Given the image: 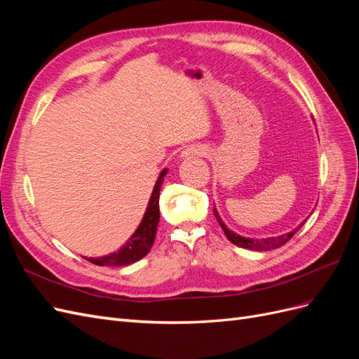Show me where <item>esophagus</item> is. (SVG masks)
Listing matches in <instances>:
<instances>
[{
  "mask_svg": "<svg viewBox=\"0 0 359 359\" xmlns=\"http://www.w3.org/2000/svg\"><path fill=\"white\" fill-rule=\"evenodd\" d=\"M205 154V149L201 148V147H191V148H187L186 151H182L181 153V158H193V157H202Z\"/></svg>",
  "mask_w": 359,
  "mask_h": 359,
  "instance_id": "obj_1",
  "label": "esophagus"
}]
</instances>
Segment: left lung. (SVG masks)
Segmentation results:
<instances>
[{"instance_id":"left-lung-1","label":"left lung","mask_w":359,"mask_h":359,"mask_svg":"<svg viewBox=\"0 0 359 359\" xmlns=\"http://www.w3.org/2000/svg\"><path fill=\"white\" fill-rule=\"evenodd\" d=\"M214 215L217 222L220 223L222 229L224 232V235L227 236V240H229L232 244L238 245V247H243V248H248V250H256V252H268V250H274V248H278L281 245H285L290 238L295 235L301 227L304 226V223H306V220H304L298 227H295V229L287 232V233H283V235H278V236H268V238H245V236H241L235 233L233 231H231L229 227H227L222 217L219 214V211H217V208L214 206Z\"/></svg>"}]
</instances>
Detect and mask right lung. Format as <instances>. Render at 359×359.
Masks as SVG:
<instances>
[{
  "mask_svg": "<svg viewBox=\"0 0 359 359\" xmlns=\"http://www.w3.org/2000/svg\"><path fill=\"white\" fill-rule=\"evenodd\" d=\"M168 169H163L157 178L153 193L147 206V211L144 214V219L137 226L135 233L128 238L124 245L111 255L100 256V257H83L88 262L99 265V266H126L130 264H135L137 260L142 259L148 255L154 244V238L157 232V224L160 220V208H158V199H160V189Z\"/></svg>",
  "mask_w": 359,
  "mask_h": 359,
  "instance_id": "1",
  "label": "right lung"
}]
</instances>
